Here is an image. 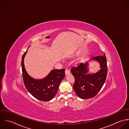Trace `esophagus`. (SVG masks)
I'll return each mask as SVG.
<instances>
[{
	"label": "esophagus",
	"instance_id": "1",
	"mask_svg": "<svg viewBox=\"0 0 129 129\" xmlns=\"http://www.w3.org/2000/svg\"><path fill=\"white\" fill-rule=\"evenodd\" d=\"M65 74H66V75H69V74H70V71L67 69H66V70H65Z\"/></svg>",
	"mask_w": 129,
	"mask_h": 129
}]
</instances>
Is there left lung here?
Listing matches in <instances>:
<instances>
[{"label":"left lung","instance_id":"left-lung-1","mask_svg":"<svg viewBox=\"0 0 129 129\" xmlns=\"http://www.w3.org/2000/svg\"><path fill=\"white\" fill-rule=\"evenodd\" d=\"M100 64V70L94 74H89V62L81 63L77 67H72L71 72L75 78L73 89L81 99L94 97L101 90L107 75V59L105 53L90 59Z\"/></svg>","mask_w":129,"mask_h":129}]
</instances>
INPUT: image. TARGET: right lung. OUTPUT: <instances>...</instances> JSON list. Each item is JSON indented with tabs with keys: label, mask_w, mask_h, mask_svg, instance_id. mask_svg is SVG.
I'll use <instances>...</instances> for the list:
<instances>
[{
	"label": "right lung",
	"mask_w": 129,
	"mask_h": 129,
	"mask_svg": "<svg viewBox=\"0 0 129 129\" xmlns=\"http://www.w3.org/2000/svg\"><path fill=\"white\" fill-rule=\"evenodd\" d=\"M28 50V49H27ZM27 50L23 55L21 67L23 82L27 91L35 98L42 101H49L57 94L59 85L65 77V69L52 70L45 77L35 79L26 71L24 59Z\"/></svg>",
	"instance_id": "1"
}]
</instances>
